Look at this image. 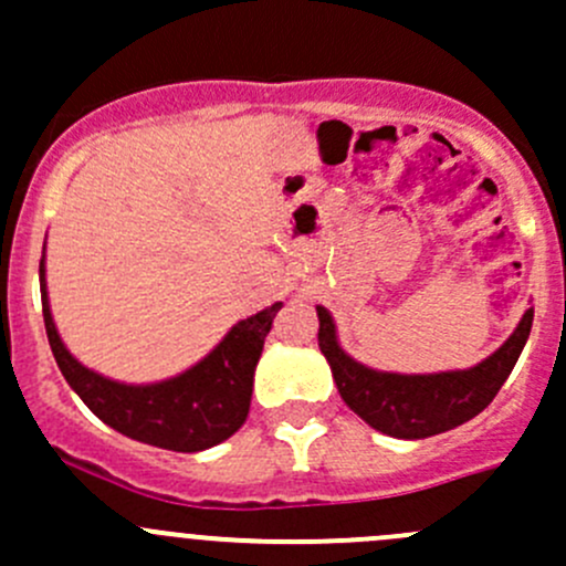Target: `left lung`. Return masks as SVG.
<instances>
[{
    "label": "left lung",
    "instance_id": "1",
    "mask_svg": "<svg viewBox=\"0 0 566 566\" xmlns=\"http://www.w3.org/2000/svg\"><path fill=\"white\" fill-rule=\"evenodd\" d=\"M318 346L329 360L337 394L374 430L394 438H430L474 419L514 371L533 326V307L503 346L469 371L382 374L360 366L337 346L335 324L318 307Z\"/></svg>",
    "mask_w": 566,
    "mask_h": 566
}]
</instances>
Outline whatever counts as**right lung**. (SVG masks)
<instances>
[{"mask_svg":"<svg viewBox=\"0 0 566 566\" xmlns=\"http://www.w3.org/2000/svg\"><path fill=\"white\" fill-rule=\"evenodd\" d=\"M44 326L57 368L86 408L116 432L172 452H200L234 436L248 419L256 368L273 315L282 304L231 326L209 357L156 385H123L83 368L57 337L46 304L44 259L39 265Z\"/></svg>","mask_w":566,"mask_h":566,"instance_id":"1","label":"right lung"}]
</instances>
